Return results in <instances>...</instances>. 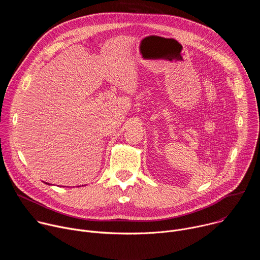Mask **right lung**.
Returning <instances> with one entry per match:
<instances>
[{"label": "right lung", "instance_id": "1", "mask_svg": "<svg viewBox=\"0 0 260 260\" xmlns=\"http://www.w3.org/2000/svg\"><path fill=\"white\" fill-rule=\"evenodd\" d=\"M46 184H48V185H50V184H49V183H46Z\"/></svg>", "mask_w": 260, "mask_h": 260}]
</instances>
